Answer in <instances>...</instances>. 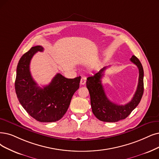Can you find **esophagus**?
I'll return each mask as SVG.
<instances>
[{
	"label": "esophagus",
	"instance_id": "esophagus-1",
	"mask_svg": "<svg viewBox=\"0 0 159 159\" xmlns=\"http://www.w3.org/2000/svg\"><path fill=\"white\" fill-rule=\"evenodd\" d=\"M86 80H87L86 78H85V77H82V78H81V81H80V84H81V85H84V84L86 83Z\"/></svg>",
	"mask_w": 159,
	"mask_h": 159
}]
</instances>
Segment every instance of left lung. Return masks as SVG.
I'll return each mask as SVG.
<instances>
[{
    "label": "left lung",
    "mask_w": 159,
    "mask_h": 159,
    "mask_svg": "<svg viewBox=\"0 0 159 159\" xmlns=\"http://www.w3.org/2000/svg\"><path fill=\"white\" fill-rule=\"evenodd\" d=\"M130 61L139 70L138 84L134 97L129 103L118 105L111 102L106 97L104 87L102 85V78L107 67H104L94 75L88 77L86 85L89 92L91 104L94 115L104 122H117L127 117L140 102L143 93V69L140 61L133 55Z\"/></svg>",
    "instance_id": "obj_1"
}]
</instances>
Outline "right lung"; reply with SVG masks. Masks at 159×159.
I'll use <instances>...</instances> for the list:
<instances>
[{"label":"right lung","mask_w":159,"mask_h":159,"mask_svg":"<svg viewBox=\"0 0 159 159\" xmlns=\"http://www.w3.org/2000/svg\"><path fill=\"white\" fill-rule=\"evenodd\" d=\"M43 51L41 46L32 47L21 57L17 66L15 89L20 104L32 117L42 123L55 122L66 113L80 87L81 76L68 79L59 73L49 85L38 86L30 72V62L36 52Z\"/></svg>","instance_id":"add662e5"}]
</instances>
